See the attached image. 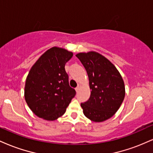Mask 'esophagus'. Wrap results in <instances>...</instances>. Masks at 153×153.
<instances>
[{
	"instance_id": "1",
	"label": "esophagus",
	"mask_w": 153,
	"mask_h": 153,
	"mask_svg": "<svg viewBox=\"0 0 153 153\" xmlns=\"http://www.w3.org/2000/svg\"><path fill=\"white\" fill-rule=\"evenodd\" d=\"M80 85H79V84H78V86H77L76 88H75V91H76L77 92H78V91H79V89H80Z\"/></svg>"
}]
</instances>
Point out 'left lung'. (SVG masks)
Listing matches in <instances>:
<instances>
[{
  "label": "left lung",
  "mask_w": 153,
  "mask_h": 153,
  "mask_svg": "<svg viewBox=\"0 0 153 153\" xmlns=\"http://www.w3.org/2000/svg\"><path fill=\"white\" fill-rule=\"evenodd\" d=\"M76 57L85 68L91 90L89 99L81 103L83 114L95 122L111 118L124 101L123 79L111 62L96 52L78 53Z\"/></svg>",
  "instance_id": "1"
}]
</instances>
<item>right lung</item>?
Here are the masks:
<instances>
[{
	"instance_id": "1",
	"label": "right lung",
	"mask_w": 153,
	"mask_h": 153,
	"mask_svg": "<svg viewBox=\"0 0 153 153\" xmlns=\"http://www.w3.org/2000/svg\"><path fill=\"white\" fill-rule=\"evenodd\" d=\"M73 52L52 47L31 68L26 80L24 97L37 117L53 121L62 116L76 94L69 85L65 66Z\"/></svg>"
}]
</instances>
